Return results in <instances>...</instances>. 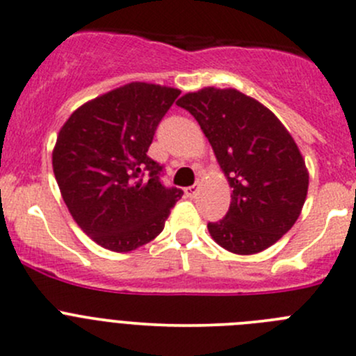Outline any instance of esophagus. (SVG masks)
<instances>
[{
    "label": "esophagus",
    "instance_id": "1",
    "mask_svg": "<svg viewBox=\"0 0 356 356\" xmlns=\"http://www.w3.org/2000/svg\"><path fill=\"white\" fill-rule=\"evenodd\" d=\"M184 193H186V196H188V197H194L197 194V186H191V188H186Z\"/></svg>",
    "mask_w": 356,
    "mask_h": 356
}]
</instances>
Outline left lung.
Listing matches in <instances>:
<instances>
[{"mask_svg":"<svg viewBox=\"0 0 356 356\" xmlns=\"http://www.w3.org/2000/svg\"><path fill=\"white\" fill-rule=\"evenodd\" d=\"M200 122L232 191L225 218L208 223L223 249L261 252L304 208L309 172L297 143L268 107L235 88L207 87L177 100Z\"/></svg>","mask_w":356,"mask_h":356,"instance_id":"obj_1","label":"left lung"}]
</instances>
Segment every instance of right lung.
<instances>
[{"mask_svg":"<svg viewBox=\"0 0 356 356\" xmlns=\"http://www.w3.org/2000/svg\"><path fill=\"white\" fill-rule=\"evenodd\" d=\"M181 90L133 83L78 107L52 149V170L78 227L114 252L148 244L163 230L182 191L160 182L147 155L156 126Z\"/></svg>","mask_w":356,"mask_h":356,"instance_id":"add662e5","label":"right lung"}]
</instances>
